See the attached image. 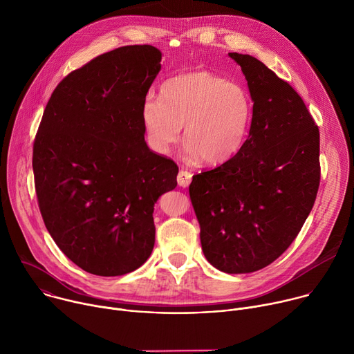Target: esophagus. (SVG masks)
Returning a JSON list of instances; mask_svg holds the SVG:
<instances>
[{
	"label": "esophagus",
	"instance_id": "obj_1",
	"mask_svg": "<svg viewBox=\"0 0 354 354\" xmlns=\"http://www.w3.org/2000/svg\"><path fill=\"white\" fill-rule=\"evenodd\" d=\"M192 182V174L189 171H185V169H180L179 174H178V183L179 186L182 187H187Z\"/></svg>",
	"mask_w": 354,
	"mask_h": 354
}]
</instances>
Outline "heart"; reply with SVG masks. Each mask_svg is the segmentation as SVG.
I'll list each match as a JSON object with an SVG mask.
<instances>
[{"label": "heart", "mask_w": 354, "mask_h": 354, "mask_svg": "<svg viewBox=\"0 0 354 354\" xmlns=\"http://www.w3.org/2000/svg\"><path fill=\"white\" fill-rule=\"evenodd\" d=\"M254 115L248 89L207 70L175 75L161 86L160 99L147 96L141 122L148 145L165 154L182 126L187 153L207 165L234 158L243 147Z\"/></svg>", "instance_id": "heart-1"}]
</instances>
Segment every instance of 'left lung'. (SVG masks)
Wrapping results in <instances>:
<instances>
[{"label":"left lung","instance_id":"8db88e82","mask_svg":"<svg viewBox=\"0 0 354 354\" xmlns=\"http://www.w3.org/2000/svg\"><path fill=\"white\" fill-rule=\"evenodd\" d=\"M254 100L239 153L193 176L189 186L206 259L225 273H250L291 245L315 203L319 129L295 89L262 62L228 53Z\"/></svg>","mask_w":354,"mask_h":354}]
</instances>
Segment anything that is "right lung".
Wrapping results in <instances>:
<instances>
[{"label":"right lung","instance_id":"obj_1","mask_svg":"<svg viewBox=\"0 0 354 354\" xmlns=\"http://www.w3.org/2000/svg\"><path fill=\"white\" fill-rule=\"evenodd\" d=\"M161 56L149 44L123 46L74 70L50 96L35 137L44 225L96 276L130 273L149 258L154 205L178 185V165L148 148L141 122Z\"/></svg>","mask_w":354,"mask_h":354}]
</instances>
